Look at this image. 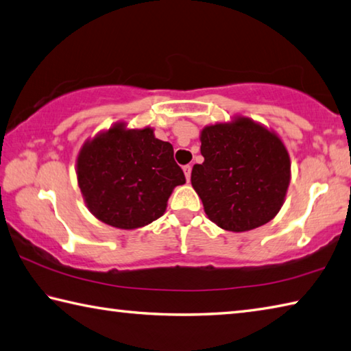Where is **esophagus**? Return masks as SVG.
<instances>
[{
	"mask_svg": "<svg viewBox=\"0 0 351 351\" xmlns=\"http://www.w3.org/2000/svg\"><path fill=\"white\" fill-rule=\"evenodd\" d=\"M182 170H184V175H186V178H187V181H190V175H192V165H184Z\"/></svg>",
	"mask_w": 351,
	"mask_h": 351,
	"instance_id": "1",
	"label": "esophagus"
}]
</instances>
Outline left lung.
I'll list each match as a JSON object with an SVG mask.
<instances>
[{
    "instance_id": "8db88e82",
    "label": "left lung",
    "mask_w": 351,
    "mask_h": 351,
    "mask_svg": "<svg viewBox=\"0 0 351 351\" xmlns=\"http://www.w3.org/2000/svg\"><path fill=\"white\" fill-rule=\"evenodd\" d=\"M201 155L192 186L210 221L228 232H247L275 218L290 184V156L276 133L244 117L207 125Z\"/></svg>"
}]
</instances>
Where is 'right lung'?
<instances>
[{"label":"right lung","instance_id":"add662e5","mask_svg":"<svg viewBox=\"0 0 351 351\" xmlns=\"http://www.w3.org/2000/svg\"><path fill=\"white\" fill-rule=\"evenodd\" d=\"M76 176L88 210L124 230L162 216L173 189L186 182L170 143L155 138L150 127L132 130L124 123L82 145Z\"/></svg>","mask_w":351,"mask_h":351}]
</instances>
